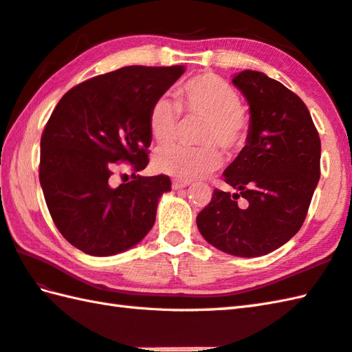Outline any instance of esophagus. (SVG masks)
Segmentation results:
<instances>
[{
    "label": "esophagus",
    "mask_w": 352,
    "mask_h": 352,
    "mask_svg": "<svg viewBox=\"0 0 352 352\" xmlns=\"http://www.w3.org/2000/svg\"><path fill=\"white\" fill-rule=\"evenodd\" d=\"M186 186H189V182H184V180H178V178H174L172 180V188L174 189H183Z\"/></svg>",
    "instance_id": "34e87169"
}]
</instances>
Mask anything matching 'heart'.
I'll use <instances>...</instances> for the list:
<instances>
[{
  "mask_svg": "<svg viewBox=\"0 0 352 352\" xmlns=\"http://www.w3.org/2000/svg\"><path fill=\"white\" fill-rule=\"evenodd\" d=\"M178 106L166 96L157 100L148 116V126L157 144H169L175 139L180 111L186 118L201 119L195 140L198 146H164L155 153V168L180 180H193L221 164L219 146L233 155L250 139L251 122L242 110V98L228 81L201 74L192 77L177 91Z\"/></svg>",
  "mask_w": 352,
  "mask_h": 352,
  "instance_id": "1",
  "label": "heart"
}]
</instances>
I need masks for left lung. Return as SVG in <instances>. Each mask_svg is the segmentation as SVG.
Masks as SVG:
<instances>
[{
	"label": "left lung",
	"instance_id": "left-lung-1",
	"mask_svg": "<svg viewBox=\"0 0 352 352\" xmlns=\"http://www.w3.org/2000/svg\"><path fill=\"white\" fill-rule=\"evenodd\" d=\"M233 83L251 111L250 139L223 172L237 192L214 189L197 226L214 248L258 257L302 227L320 175V139L307 106L280 81L242 71Z\"/></svg>",
	"mask_w": 352,
	"mask_h": 352
}]
</instances>
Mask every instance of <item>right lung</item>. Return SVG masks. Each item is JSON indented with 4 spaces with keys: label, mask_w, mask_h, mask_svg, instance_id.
Segmentation results:
<instances>
[{
    "label": "right lung",
    "mask_w": 352,
    "mask_h": 352,
    "mask_svg": "<svg viewBox=\"0 0 352 352\" xmlns=\"http://www.w3.org/2000/svg\"><path fill=\"white\" fill-rule=\"evenodd\" d=\"M184 66H125L74 86L58 101L41 138L39 180L57 230L91 256H113L153 228L168 175L140 177L148 164L153 104ZM125 161L133 180L111 186Z\"/></svg>",
    "instance_id": "right-lung-1"
}]
</instances>
